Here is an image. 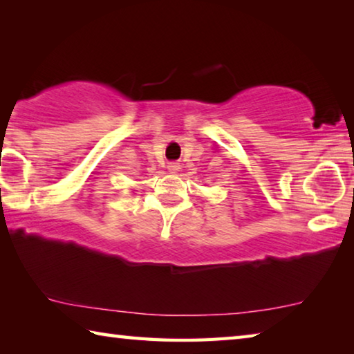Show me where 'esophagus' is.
Instances as JSON below:
<instances>
[{
  "instance_id": "34e87169",
  "label": "esophagus",
  "mask_w": 354,
  "mask_h": 354,
  "mask_svg": "<svg viewBox=\"0 0 354 354\" xmlns=\"http://www.w3.org/2000/svg\"><path fill=\"white\" fill-rule=\"evenodd\" d=\"M167 169H169L170 173H176V171H179V169H181V167H179L178 162H170L169 165H167Z\"/></svg>"
}]
</instances>
